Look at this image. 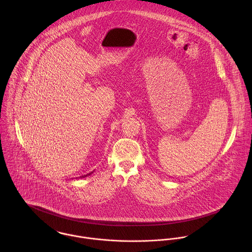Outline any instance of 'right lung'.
<instances>
[{"mask_svg": "<svg viewBox=\"0 0 252 252\" xmlns=\"http://www.w3.org/2000/svg\"><path fill=\"white\" fill-rule=\"evenodd\" d=\"M93 172H94V171H92V172H90V173H88V174H87V175H84V176H81V177H79V178H80V179H81V178H85V177H87V176H90V175H92V174H93Z\"/></svg>", "mask_w": 252, "mask_h": 252, "instance_id": "obj_1", "label": "right lung"}]
</instances>
